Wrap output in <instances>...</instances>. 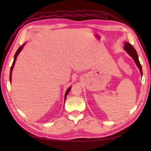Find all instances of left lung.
Returning <instances> with one entry per match:
<instances>
[{
  "label": "left lung",
  "mask_w": 151,
  "mask_h": 151,
  "mask_svg": "<svg viewBox=\"0 0 151 151\" xmlns=\"http://www.w3.org/2000/svg\"><path fill=\"white\" fill-rule=\"evenodd\" d=\"M124 49L126 50L127 52L129 54V55L134 59V62H135L136 64L137 65V66L138 67V68L140 70L141 75H142H142H143L142 67V65H141V64L139 63V58H138V55H137L136 49H134L132 45L130 44L129 43H128V42H126L124 43Z\"/></svg>",
  "instance_id": "obj_1"
}]
</instances>
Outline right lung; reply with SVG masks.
<instances>
[{"label": "right lung", "mask_w": 151, "mask_h": 151, "mask_svg": "<svg viewBox=\"0 0 151 151\" xmlns=\"http://www.w3.org/2000/svg\"><path fill=\"white\" fill-rule=\"evenodd\" d=\"M24 45H25V43H24L23 45H22V46H21L19 48V49H17V52H16V53H15V56H14V62H13L12 65V67H11V69H10V74H9V81H10V82H11V81H12V78H11V77H12V70H13V68H14V65H15V63L16 59H17V56H18V54H19V52H21V50L22 49V48H23V46ZM70 88H71V87H70L69 88L67 89V91H66V93H65V99H66V97H67V94L69 93V91H70Z\"/></svg>", "instance_id": "right-lung-1"}]
</instances>
